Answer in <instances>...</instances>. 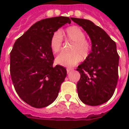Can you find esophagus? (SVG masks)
Segmentation results:
<instances>
[{
	"label": "esophagus",
	"instance_id": "34e87169",
	"mask_svg": "<svg viewBox=\"0 0 129 129\" xmlns=\"http://www.w3.org/2000/svg\"><path fill=\"white\" fill-rule=\"evenodd\" d=\"M72 71H73V69L72 68H68L67 69V72H68V74H69V73H70Z\"/></svg>",
	"mask_w": 129,
	"mask_h": 129
}]
</instances>
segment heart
Segmentation results:
<instances>
[{"instance_id": "1", "label": "heart", "mask_w": 129, "mask_h": 129, "mask_svg": "<svg viewBox=\"0 0 129 129\" xmlns=\"http://www.w3.org/2000/svg\"><path fill=\"white\" fill-rule=\"evenodd\" d=\"M62 34L67 40L72 41L70 48L71 52H63L56 58V62L64 67L71 68L80 61L81 59L86 58L90 52L91 45L86 39V35L82 30L77 26L68 27L65 31H56L50 39V47L55 53L59 52L63 43Z\"/></svg>"}]
</instances>
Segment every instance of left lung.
Wrapping results in <instances>:
<instances>
[{
  "mask_svg": "<svg viewBox=\"0 0 129 129\" xmlns=\"http://www.w3.org/2000/svg\"><path fill=\"white\" fill-rule=\"evenodd\" d=\"M72 20L82 27L92 41V51L77 68L80 74L77 83L79 98L90 106L104 104L112 96L118 82L119 55L116 43L92 21Z\"/></svg>",
  "mask_w": 129,
  "mask_h": 129,
  "instance_id": "obj_1",
  "label": "left lung"
}]
</instances>
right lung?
<instances>
[{
    "label": "right lung",
    "instance_id": "1",
    "mask_svg": "<svg viewBox=\"0 0 129 129\" xmlns=\"http://www.w3.org/2000/svg\"><path fill=\"white\" fill-rule=\"evenodd\" d=\"M70 18L56 17L45 19L33 25L18 38L10 53L11 79L17 94L30 106L43 108L54 102L66 69L53 67L54 56L50 39Z\"/></svg>",
    "mask_w": 129,
    "mask_h": 129
}]
</instances>
